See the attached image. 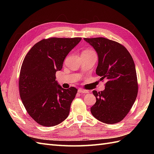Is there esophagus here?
Returning <instances> with one entry per match:
<instances>
[{
	"label": "esophagus",
	"mask_w": 154,
	"mask_h": 154,
	"mask_svg": "<svg viewBox=\"0 0 154 154\" xmlns=\"http://www.w3.org/2000/svg\"><path fill=\"white\" fill-rule=\"evenodd\" d=\"M78 92H80V93H82V94H85V93H88V91L83 89V88H79Z\"/></svg>",
	"instance_id": "34e87169"
}]
</instances>
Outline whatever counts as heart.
<instances>
[{"mask_svg":"<svg viewBox=\"0 0 154 154\" xmlns=\"http://www.w3.org/2000/svg\"><path fill=\"white\" fill-rule=\"evenodd\" d=\"M94 53H95L94 52V51L91 49H86V50H85V51H83V52L82 53V54H94Z\"/></svg>","mask_w":154,"mask_h":154,"instance_id":"obj_1","label":"heart"}]
</instances>
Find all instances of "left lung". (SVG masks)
Masks as SVG:
<instances>
[{
	"label": "left lung",
	"instance_id": "left-lung-1",
	"mask_svg": "<svg viewBox=\"0 0 154 154\" xmlns=\"http://www.w3.org/2000/svg\"><path fill=\"white\" fill-rule=\"evenodd\" d=\"M84 40L95 49L98 57L96 73L106 79L104 91L92 93L96 103L91 108L92 116L106 124L122 121L137 97L138 85L136 67L132 56L119 43L103 37Z\"/></svg>",
	"mask_w": 154,
	"mask_h": 154
}]
</instances>
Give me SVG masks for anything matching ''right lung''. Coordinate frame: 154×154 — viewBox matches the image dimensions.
Listing matches in <instances>:
<instances>
[{"label": "right lung", "instance_id": "add662e5", "mask_svg": "<svg viewBox=\"0 0 154 154\" xmlns=\"http://www.w3.org/2000/svg\"><path fill=\"white\" fill-rule=\"evenodd\" d=\"M82 38H50L32 46L23 61L19 76L20 96L31 117L44 127L60 124L69 116L78 90L63 88L56 72Z\"/></svg>", "mask_w": 154, "mask_h": 154}]
</instances>
